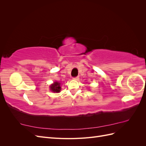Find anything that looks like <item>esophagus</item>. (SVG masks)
<instances>
[{
	"label": "esophagus",
	"instance_id": "1",
	"mask_svg": "<svg viewBox=\"0 0 146 146\" xmlns=\"http://www.w3.org/2000/svg\"><path fill=\"white\" fill-rule=\"evenodd\" d=\"M73 79H74V80H78V79H79V77H74V78H73Z\"/></svg>",
	"mask_w": 146,
	"mask_h": 146
}]
</instances>
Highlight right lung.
Segmentation results:
<instances>
[{
  "label": "right lung",
  "instance_id": "add662e5",
  "mask_svg": "<svg viewBox=\"0 0 146 146\" xmlns=\"http://www.w3.org/2000/svg\"><path fill=\"white\" fill-rule=\"evenodd\" d=\"M50 90L52 91H54L55 92H59L61 90L60 87V83L58 82H54V84L50 86Z\"/></svg>",
  "mask_w": 146,
  "mask_h": 146
}]
</instances>
